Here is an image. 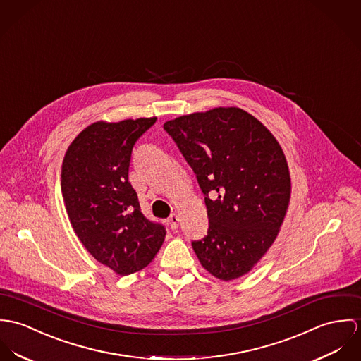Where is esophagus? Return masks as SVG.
Segmentation results:
<instances>
[{
    "mask_svg": "<svg viewBox=\"0 0 361 361\" xmlns=\"http://www.w3.org/2000/svg\"><path fill=\"white\" fill-rule=\"evenodd\" d=\"M167 223H169V226H170L171 230H177V228H178V224H180V217H178V214H176V213L171 214V216L169 217Z\"/></svg>",
    "mask_w": 361,
    "mask_h": 361,
    "instance_id": "34e87169",
    "label": "esophagus"
}]
</instances>
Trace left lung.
<instances>
[{
  "mask_svg": "<svg viewBox=\"0 0 361 361\" xmlns=\"http://www.w3.org/2000/svg\"><path fill=\"white\" fill-rule=\"evenodd\" d=\"M164 131L194 170L204 195L207 235L192 240L214 277L246 274L276 240L290 177L274 135L240 108H216L166 121Z\"/></svg>",
  "mask_w": 361,
  "mask_h": 361,
  "instance_id": "1",
  "label": "left lung"
}]
</instances>
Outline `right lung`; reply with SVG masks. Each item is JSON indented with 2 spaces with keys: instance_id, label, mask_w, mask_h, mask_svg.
<instances>
[{
  "instance_id": "add662e5",
  "label": "right lung",
  "mask_w": 361,
  "mask_h": 361,
  "mask_svg": "<svg viewBox=\"0 0 361 361\" xmlns=\"http://www.w3.org/2000/svg\"><path fill=\"white\" fill-rule=\"evenodd\" d=\"M157 121H98L75 138L62 163V194L84 247L121 276L147 267L166 237L161 223L147 219L128 181L131 152Z\"/></svg>"
}]
</instances>
